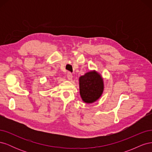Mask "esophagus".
Here are the masks:
<instances>
[{"label":"esophagus","instance_id":"esophagus-1","mask_svg":"<svg viewBox=\"0 0 152 152\" xmlns=\"http://www.w3.org/2000/svg\"><path fill=\"white\" fill-rule=\"evenodd\" d=\"M67 78H68V79L69 80H71L72 79L73 75H72V73L71 72H68L67 73Z\"/></svg>","mask_w":152,"mask_h":152}]
</instances>
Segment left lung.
Segmentation results:
<instances>
[{
  "label": "left lung",
  "instance_id": "1",
  "mask_svg": "<svg viewBox=\"0 0 152 152\" xmlns=\"http://www.w3.org/2000/svg\"><path fill=\"white\" fill-rule=\"evenodd\" d=\"M79 90L82 101L93 103L102 95L104 89L103 78L95 70L87 72L79 78Z\"/></svg>",
  "mask_w": 152,
  "mask_h": 152
}]
</instances>
